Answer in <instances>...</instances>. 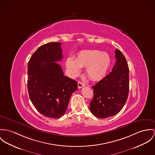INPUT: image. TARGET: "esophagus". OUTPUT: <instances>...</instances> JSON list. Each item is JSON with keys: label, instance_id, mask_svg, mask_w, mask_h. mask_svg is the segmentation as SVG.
Here are the masks:
<instances>
[{"label": "esophagus", "instance_id": "1", "mask_svg": "<svg viewBox=\"0 0 155 155\" xmlns=\"http://www.w3.org/2000/svg\"><path fill=\"white\" fill-rule=\"evenodd\" d=\"M85 86V84L83 83V82H81V81H79L78 83V88H81L82 87H83Z\"/></svg>", "mask_w": 155, "mask_h": 155}]
</instances>
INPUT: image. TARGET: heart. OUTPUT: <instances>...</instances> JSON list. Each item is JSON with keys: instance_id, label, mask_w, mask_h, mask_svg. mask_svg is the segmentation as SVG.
I'll return each mask as SVG.
<instances>
[{"instance_id": "b5f03b06", "label": "heart", "mask_w": 155, "mask_h": 155, "mask_svg": "<svg viewBox=\"0 0 155 155\" xmlns=\"http://www.w3.org/2000/svg\"><path fill=\"white\" fill-rule=\"evenodd\" d=\"M111 60L108 54L98 50H84L80 52L75 60L68 57L66 66L72 74H77L81 67H85L88 77L97 81L104 77L110 67Z\"/></svg>"}]
</instances>
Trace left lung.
<instances>
[{
  "instance_id": "left-lung-1",
  "label": "left lung",
  "mask_w": 155,
  "mask_h": 155,
  "mask_svg": "<svg viewBox=\"0 0 155 155\" xmlns=\"http://www.w3.org/2000/svg\"><path fill=\"white\" fill-rule=\"evenodd\" d=\"M116 63L111 71L92 88L94 97L90 111L97 118L106 119L119 113L124 107L129 91V69L119 49L115 52Z\"/></svg>"
}]
</instances>
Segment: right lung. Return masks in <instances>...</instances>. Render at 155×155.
<instances>
[{
  "mask_svg": "<svg viewBox=\"0 0 155 155\" xmlns=\"http://www.w3.org/2000/svg\"><path fill=\"white\" fill-rule=\"evenodd\" d=\"M61 43L44 44L32 54L28 65V90L36 109L52 119L63 116L77 82L64 76L56 63L62 59Z\"/></svg>",
  "mask_w": 155,
  "mask_h": 155,
  "instance_id": "obj_1",
  "label": "right lung"
}]
</instances>
